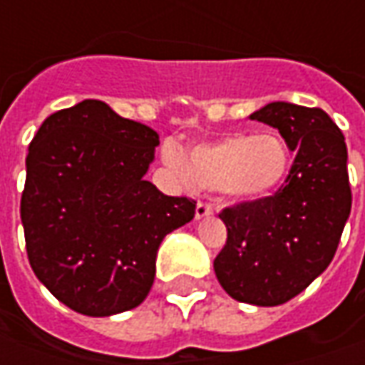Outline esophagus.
Returning <instances> with one entry per match:
<instances>
[{
  "label": "esophagus",
  "instance_id": "1",
  "mask_svg": "<svg viewBox=\"0 0 365 365\" xmlns=\"http://www.w3.org/2000/svg\"><path fill=\"white\" fill-rule=\"evenodd\" d=\"M207 216H212V206L206 204V202H200L195 206V220H204Z\"/></svg>",
  "mask_w": 365,
  "mask_h": 365
}]
</instances>
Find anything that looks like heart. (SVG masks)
<instances>
[{
  "label": "heart",
  "instance_id": "b5f03b06",
  "mask_svg": "<svg viewBox=\"0 0 365 365\" xmlns=\"http://www.w3.org/2000/svg\"><path fill=\"white\" fill-rule=\"evenodd\" d=\"M165 163L182 180L216 190L234 202H257L272 195L291 170V149L277 133H230L187 147L180 155L165 149Z\"/></svg>",
  "mask_w": 365,
  "mask_h": 365
}]
</instances>
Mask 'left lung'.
Listing matches in <instances>:
<instances>
[{
    "instance_id": "left-lung-1",
    "label": "left lung",
    "mask_w": 365,
    "mask_h": 365,
    "mask_svg": "<svg viewBox=\"0 0 365 365\" xmlns=\"http://www.w3.org/2000/svg\"><path fill=\"white\" fill-rule=\"evenodd\" d=\"M250 119L279 129L297 155L277 194L222 212L228 240L214 272L236 301L274 307L303 293L337 250L351 212L347 147L321 108L277 101Z\"/></svg>"
}]
</instances>
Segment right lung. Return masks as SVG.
<instances>
[{"label": "right lung", "instance_id": "right-lung-1", "mask_svg": "<svg viewBox=\"0 0 365 365\" xmlns=\"http://www.w3.org/2000/svg\"><path fill=\"white\" fill-rule=\"evenodd\" d=\"M159 135L86 98L50 115L26 158L21 224L38 281L76 313L108 317L145 301L161 240L194 218L187 197L145 173Z\"/></svg>", "mask_w": 365, "mask_h": 365}]
</instances>
